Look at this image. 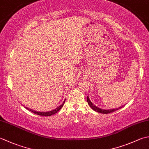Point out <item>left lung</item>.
<instances>
[{"mask_svg":"<svg viewBox=\"0 0 149 149\" xmlns=\"http://www.w3.org/2000/svg\"><path fill=\"white\" fill-rule=\"evenodd\" d=\"M86 100H87V102H88V104H89V106L91 107L93 110H95V112H100V113H111V112H115L116 110H118L119 109H120L121 108L124 107V105H123L122 107L117 108V109H108V110H107V109H100V108H99L95 106L94 104L92 103L91 101L90 100L88 96H87Z\"/></svg>","mask_w":149,"mask_h":149,"instance_id":"8db88e82","label":"left lung"}]
</instances>
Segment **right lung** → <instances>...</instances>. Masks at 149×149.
<instances>
[{
	"label": "right lung",
	"instance_id": "right-lung-1",
	"mask_svg": "<svg viewBox=\"0 0 149 149\" xmlns=\"http://www.w3.org/2000/svg\"><path fill=\"white\" fill-rule=\"evenodd\" d=\"M65 100L63 101V103L61 104L60 106H59L57 108H56V109H55L54 110H51V111H48V112H38V111H36V110H32V109H28V108H27V107H25V108H26V109H28V110H30V111H31V112L36 113V114L39 115V116H50L52 115L55 114V113H56L57 112L59 111L60 109L63 107V106L64 105V104H65Z\"/></svg>",
	"mask_w": 149,
	"mask_h": 149
}]
</instances>
